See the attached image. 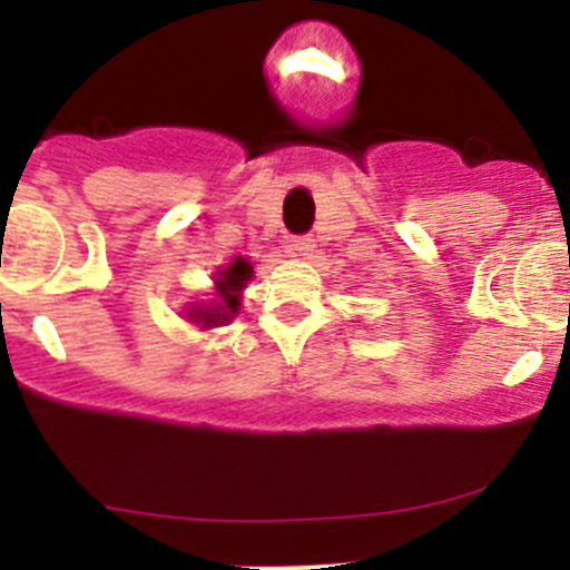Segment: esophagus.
<instances>
[{
    "label": "esophagus",
    "instance_id": "esophagus-1",
    "mask_svg": "<svg viewBox=\"0 0 570 570\" xmlns=\"http://www.w3.org/2000/svg\"><path fill=\"white\" fill-rule=\"evenodd\" d=\"M314 237L308 235H301V237H292V245L289 248L295 250V256H303V259H308L311 254H314Z\"/></svg>",
    "mask_w": 570,
    "mask_h": 570
}]
</instances>
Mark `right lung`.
Returning <instances> with one entry per match:
<instances>
[{"label":"right lung","mask_w":570,"mask_h":570,"mask_svg":"<svg viewBox=\"0 0 570 570\" xmlns=\"http://www.w3.org/2000/svg\"><path fill=\"white\" fill-rule=\"evenodd\" d=\"M250 275H254V265H250L248 259H243V256H237L229 267L218 269V275H215L218 303L199 305V308L190 311V316H194L202 327L226 325V322L235 320V314L239 311V292L245 289Z\"/></svg>","instance_id":"1"}]
</instances>
